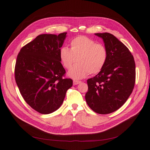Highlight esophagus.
<instances>
[{
  "label": "esophagus",
  "mask_w": 150,
  "mask_h": 150,
  "mask_svg": "<svg viewBox=\"0 0 150 150\" xmlns=\"http://www.w3.org/2000/svg\"><path fill=\"white\" fill-rule=\"evenodd\" d=\"M81 83V81H76V80H74V85H77V84H79V83Z\"/></svg>",
  "instance_id": "esophagus-1"
}]
</instances>
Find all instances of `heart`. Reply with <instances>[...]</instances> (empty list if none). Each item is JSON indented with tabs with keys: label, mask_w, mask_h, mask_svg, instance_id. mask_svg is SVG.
I'll use <instances>...</instances> for the list:
<instances>
[{
	"label": "heart",
	"mask_w": 150,
	"mask_h": 150,
	"mask_svg": "<svg viewBox=\"0 0 150 150\" xmlns=\"http://www.w3.org/2000/svg\"><path fill=\"white\" fill-rule=\"evenodd\" d=\"M70 49L62 47L59 50V58L63 67L69 69L67 75L75 80H79L90 74H97L105 67L107 61V48L102 44L86 36H79L70 42Z\"/></svg>",
	"instance_id": "heart-1"
}]
</instances>
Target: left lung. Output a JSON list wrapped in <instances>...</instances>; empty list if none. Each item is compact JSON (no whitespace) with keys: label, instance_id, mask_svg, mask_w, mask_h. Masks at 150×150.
Wrapping results in <instances>:
<instances>
[{"label":"left lung","instance_id":"obj_1","mask_svg":"<svg viewBox=\"0 0 150 150\" xmlns=\"http://www.w3.org/2000/svg\"><path fill=\"white\" fill-rule=\"evenodd\" d=\"M95 34L103 40L108 58L101 71L87 81L88 91L85 98L94 112L107 114L120 109L132 93L135 64L128 48L112 34Z\"/></svg>","mask_w":150,"mask_h":150}]
</instances>
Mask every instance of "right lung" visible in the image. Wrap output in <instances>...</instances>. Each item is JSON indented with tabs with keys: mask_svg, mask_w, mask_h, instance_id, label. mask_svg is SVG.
<instances>
[{
	"mask_svg": "<svg viewBox=\"0 0 150 150\" xmlns=\"http://www.w3.org/2000/svg\"><path fill=\"white\" fill-rule=\"evenodd\" d=\"M67 34L38 36L22 47L17 56L16 84L27 103L41 114L57 110L73 85L71 79L62 78L66 71L59 58Z\"/></svg>",
	"mask_w": 150,
	"mask_h": 150,
	"instance_id": "obj_1",
	"label": "right lung"
}]
</instances>
